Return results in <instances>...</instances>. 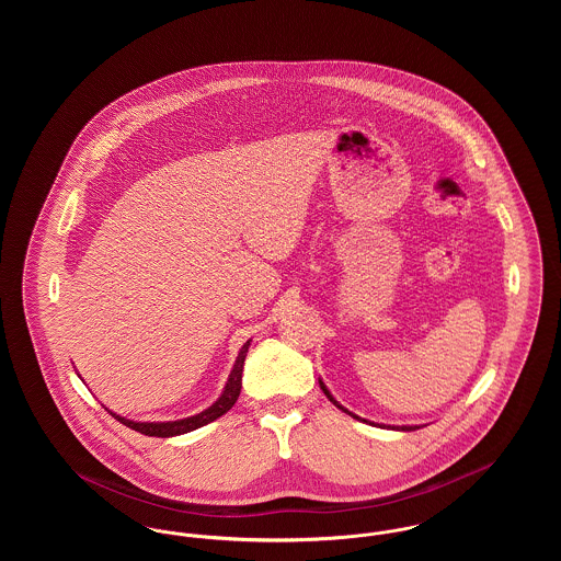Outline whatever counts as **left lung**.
<instances>
[{"instance_id":"left-lung-1","label":"left lung","mask_w":561,"mask_h":561,"mask_svg":"<svg viewBox=\"0 0 561 561\" xmlns=\"http://www.w3.org/2000/svg\"><path fill=\"white\" fill-rule=\"evenodd\" d=\"M320 387H321V391H323V393H325V398H328V400L332 401V403H334V405H336V408H339V410H343V412H345V414H348V416H353V419H357V421H362V423H368V425H376V423H373V421H366V419H359V416H357V414H353V412H348L347 408H345V405H341V403H339V401L334 400V398H332V393H330V391H328V387H325V385H323V380H320ZM376 427H385V425H376ZM387 428H396V431H416V428H421L419 427V425H401V427H387Z\"/></svg>"}]
</instances>
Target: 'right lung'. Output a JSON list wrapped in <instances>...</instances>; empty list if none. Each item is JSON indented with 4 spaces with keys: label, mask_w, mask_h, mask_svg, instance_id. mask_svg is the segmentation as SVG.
<instances>
[{
    "label": "right lung",
    "mask_w": 561,
    "mask_h": 561,
    "mask_svg": "<svg viewBox=\"0 0 561 561\" xmlns=\"http://www.w3.org/2000/svg\"><path fill=\"white\" fill-rule=\"evenodd\" d=\"M250 343H252V339L245 341L243 347L240 348L238 359H236L233 370H231L229 378H227V385H225L220 398L214 401L210 408H206L204 412H199L195 416H188V419H181V421H168V423H136V421L124 419V416H119V414H115L111 410H108V414L115 421H119L122 425L134 428V431L142 433V435H149V437H174V435H183V433H188V431H195V428L213 423L218 416L229 412L233 408V403L240 398L241 373H243V362H245V353H248Z\"/></svg>",
    "instance_id": "right-lung-1"
}]
</instances>
